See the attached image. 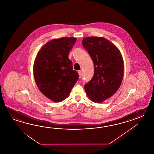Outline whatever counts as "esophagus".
Listing matches in <instances>:
<instances>
[{
    "label": "esophagus",
    "mask_w": 154,
    "mask_h": 154,
    "mask_svg": "<svg viewBox=\"0 0 154 154\" xmlns=\"http://www.w3.org/2000/svg\"><path fill=\"white\" fill-rule=\"evenodd\" d=\"M78 73L79 74V75H80V76H81L82 75V70H79Z\"/></svg>",
    "instance_id": "34e87169"
}]
</instances>
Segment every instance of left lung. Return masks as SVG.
Returning a JSON list of instances; mask_svg holds the SVG:
<instances>
[{
	"label": "left lung",
	"mask_w": 154,
	"mask_h": 154,
	"mask_svg": "<svg viewBox=\"0 0 154 154\" xmlns=\"http://www.w3.org/2000/svg\"><path fill=\"white\" fill-rule=\"evenodd\" d=\"M82 43L95 66L92 78L84 86L85 91L91 101L101 103L114 95L121 85L123 59L118 48L103 37H85Z\"/></svg>",
	"instance_id": "obj_1"
}]
</instances>
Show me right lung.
Segmentation results:
<instances>
[{
    "instance_id": "obj_1",
    "label": "right lung",
    "mask_w": 154,
    "mask_h": 154,
    "mask_svg": "<svg viewBox=\"0 0 154 154\" xmlns=\"http://www.w3.org/2000/svg\"><path fill=\"white\" fill-rule=\"evenodd\" d=\"M76 38L62 37L48 41L39 50L33 64V75L40 91L55 102L64 100L79 79L69 59Z\"/></svg>"
}]
</instances>
